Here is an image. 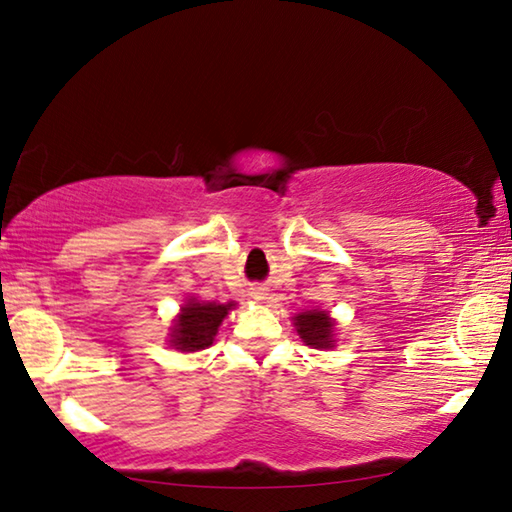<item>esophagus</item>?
<instances>
[{
	"mask_svg": "<svg viewBox=\"0 0 512 512\" xmlns=\"http://www.w3.org/2000/svg\"><path fill=\"white\" fill-rule=\"evenodd\" d=\"M249 297L254 299L256 303H265L267 297H270V290H267L265 285H251V288H249Z\"/></svg>",
	"mask_w": 512,
	"mask_h": 512,
	"instance_id": "1",
	"label": "esophagus"
}]
</instances>
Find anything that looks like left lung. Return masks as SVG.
Listing matches in <instances>:
<instances>
[{"instance_id":"obj_1","label":"left lung","mask_w":512,"mask_h":512,"mask_svg":"<svg viewBox=\"0 0 512 512\" xmlns=\"http://www.w3.org/2000/svg\"><path fill=\"white\" fill-rule=\"evenodd\" d=\"M294 326L303 339V344L312 348L335 346V319H330L328 310H306L294 317Z\"/></svg>"}]
</instances>
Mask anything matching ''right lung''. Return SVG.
Here are the masks:
<instances>
[{
	"mask_svg": "<svg viewBox=\"0 0 512 512\" xmlns=\"http://www.w3.org/2000/svg\"><path fill=\"white\" fill-rule=\"evenodd\" d=\"M233 308H236L233 301L215 303L188 299L175 317V324L170 326V346L182 353H197L209 348L218 335L222 319Z\"/></svg>",
	"mask_w": 512,
	"mask_h": 512,
	"instance_id": "1",
	"label": "right lung"
}]
</instances>
